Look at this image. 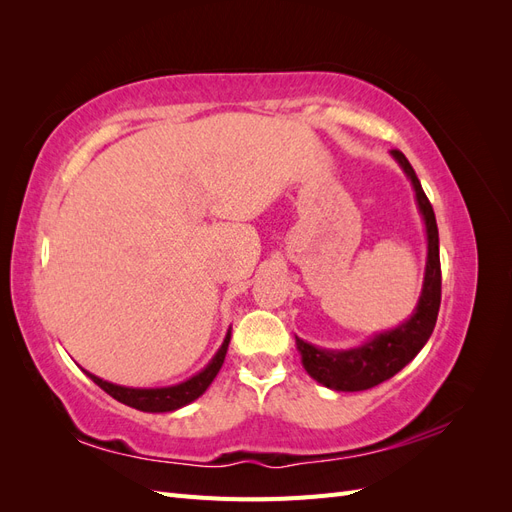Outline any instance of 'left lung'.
<instances>
[{
  "label": "left lung",
  "mask_w": 512,
  "mask_h": 512,
  "mask_svg": "<svg viewBox=\"0 0 512 512\" xmlns=\"http://www.w3.org/2000/svg\"><path fill=\"white\" fill-rule=\"evenodd\" d=\"M391 153L401 164V168L406 170V175L414 185L418 209H421L425 226H427L429 254H427L423 294H421V301H418L414 316L408 322H404L401 327L393 331L376 335L369 344L356 350H346V352L318 350L297 337V348L301 352L307 374L335 391H365V389H371V386L393 378L397 371L404 369L427 344L429 335L433 333V327H436L438 312H440L442 269H440L436 215H433V207L429 203L427 194L423 192L421 181H418L408 158L399 149H393Z\"/></svg>",
  "instance_id": "obj_1"
}]
</instances>
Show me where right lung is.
<instances>
[{"instance_id": "obj_1", "label": "right lung", "mask_w": 512, "mask_h": 512, "mask_svg": "<svg viewBox=\"0 0 512 512\" xmlns=\"http://www.w3.org/2000/svg\"><path fill=\"white\" fill-rule=\"evenodd\" d=\"M228 342H230V333L226 335L218 354L213 356V361L203 371H200L198 376L185 380L177 386H168V389H128V386H117V384H111L106 380H100L98 376L89 374V371H87V376L94 380L102 391H106L108 395L115 397L117 401H121V404H126L130 408L143 410V412H170V410H177L185 404H190V401L198 399L209 389V384L213 382L215 376H218V371L224 363Z\"/></svg>"}]
</instances>
